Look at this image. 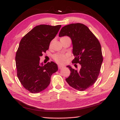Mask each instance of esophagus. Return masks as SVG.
<instances>
[{"instance_id": "esophagus-1", "label": "esophagus", "mask_w": 120, "mask_h": 120, "mask_svg": "<svg viewBox=\"0 0 120 120\" xmlns=\"http://www.w3.org/2000/svg\"><path fill=\"white\" fill-rule=\"evenodd\" d=\"M64 68V66H62V65H58L59 69H62V68Z\"/></svg>"}]
</instances>
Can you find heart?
Wrapping results in <instances>:
<instances>
[{
  "label": "heart",
  "mask_w": 120,
  "mask_h": 120,
  "mask_svg": "<svg viewBox=\"0 0 120 120\" xmlns=\"http://www.w3.org/2000/svg\"><path fill=\"white\" fill-rule=\"evenodd\" d=\"M68 58V55L65 53H58L53 56V58L56 61L60 63V64H64L65 63L66 60Z\"/></svg>",
  "instance_id": "heart-1"
}]
</instances>
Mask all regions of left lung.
Listing matches in <instances>:
<instances>
[{"label":"left lung","instance_id":"8db88e82","mask_svg":"<svg viewBox=\"0 0 120 120\" xmlns=\"http://www.w3.org/2000/svg\"><path fill=\"white\" fill-rule=\"evenodd\" d=\"M69 37L72 42L73 63H79V70L67 66L71 72L65 80L71 86L79 91L90 88L95 82L103 62L101 48L98 40L88 27L80 23L63 27L59 37Z\"/></svg>","mask_w":120,"mask_h":120}]
</instances>
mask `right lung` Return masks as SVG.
Instances as JSON below:
<instances>
[{"mask_svg": "<svg viewBox=\"0 0 120 120\" xmlns=\"http://www.w3.org/2000/svg\"><path fill=\"white\" fill-rule=\"evenodd\" d=\"M61 27L38 25L20 41L15 56L17 75L22 86L30 92L38 93L44 90L49 85L51 76L58 71L56 63L52 61L43 65L40 60Z\"/></svg>", "mask_w": 120, "mask_h": 120, "instance_id": "obj_1", "label": "right lung"}]
</instances>
